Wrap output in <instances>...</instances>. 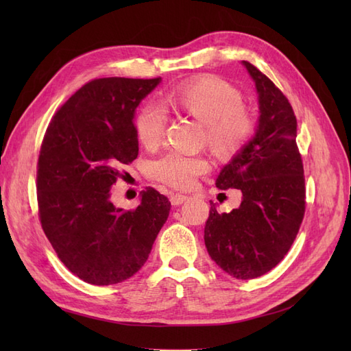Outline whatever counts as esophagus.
<instances>
[{
    "label": "esophagus",
    "mask_w": 351,
    "mask_h": 351,
    "mask_svg": "<svg viewBox=\"0 0 351 351\" xmlns=\"http://www.w3.org/2000/svg\"><path fill=\"white\" fill-rule=\"evenodd\" d=\"M169 200H171V204L174 206H178V205L184 204V202L187 200V196L182 195V193H174V195H171V197H169Z\"/></svg>",
    "instance_id": "obj_1"
}]
</instances>
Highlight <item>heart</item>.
I'll list each match as a JSON object with an SVG mask.
<instances>
[{"mask_svg": "<svg viewBox=\"0 0 351 351\" xmlns=\"http://www.w3.org/2000/svg\"><path fill=\"white\" fill-rule=\"evenodd\" d=\"M164 104L205 124L206 142L212 152L230 158L243 149L254 132L253 115L243 107L241 93L231 83L217 76H199L169 90ZM165 117L156 107L145 105L134 117L136 137L146 149L162 141ZM209 169L202 155L167 152L147 165V173L158 182L173 187L192 186L196 177Z\"/></svg>", "mask_w": 351, "mask_h": 351, "instance_id": "heart-1", "label": "heart"}]
</instances>
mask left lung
<instances>
[{
	"instance_id": "8db88e82",
	"label": "left lung",
	"mask_w": 351,
	"mask_h": 351,
	"mask_svg": "<svg viewBox=\"0 0 351 351\" xmlns=\"http://www.w3.org/2000/svg\"><path fill=\"white\" fill-rule=\"evenodd\" d=\"M243 66L256 86L259 123L217 178L218 189H239L243 200L228 214H218L210 202L205 246L222 271L250 280L277 267L290 250L304 217L306 189L289 99L249 61Z\"/></svg>"
}]
</instances>
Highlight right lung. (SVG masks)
<instances>
[{
	"instance_id": "1",
	"label": "right lung",
	"mask_w": 351,
	"mask_h": 351,
	"mask_svg": "<svg viewBox=\"0 0 351 351\" xmlns=\"http://www.w3.org/2000/svg\"><path fill=\"white\" fill-rule=\"evenodd\" d=\"M161 77L95 79L52 117L36 173L39 219L60 261L93 285L121 282L139 271L171 204L154 187L133 210L115 208L120 167L139 154L134 111Z\"/></svg>"
}]
</instances>
